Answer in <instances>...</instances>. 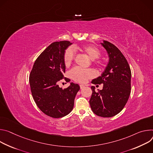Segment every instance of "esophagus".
<instances>
[{"label":"esophagus","instance_id":"1","mask_svg":"<svg viewBox=\"0 0 153 153\" xmlns=\"http://www.w3.org/2000/svg\"><path fill=\"white\" fill-rule=\"evenodd\" d=\"M79 86H80V89H82V88H84V86H84V85H82V84H80Z\"/></svg>","mask_w":153,"mask_h":153}]
</instances>
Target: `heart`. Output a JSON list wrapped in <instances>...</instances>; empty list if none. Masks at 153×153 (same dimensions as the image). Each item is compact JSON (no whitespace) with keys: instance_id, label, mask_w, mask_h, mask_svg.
<instances>
[{"instance_id":"b5f03b06","label":"heart","mask_w":153,"mask_h":153,"mask_svg":"<svg viewBox=\"0 0 153 153\" xmlns=\"http://www.w3.org/2000/svg\"><path fill=\"white\" fill-rule=\"evenodd\" d=\"M74 50H79L86 54L91 60H95L99 58L101 55L100 50L95 46L92 45H82L81 46H74L68 48L64 55V62L66 67L69 66L75 57ZM95 73L92 69L83 70L75 67L71 72V78L79 82H84L89 78L95 76Z\"/></svg>"}]
</instances>
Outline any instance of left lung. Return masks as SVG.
I'll return each mask as SVG.
<instances>
[{"mask_svg":"<svg viewBox=\"0 0 153 153\" xmlns=\"http://www.w3.org/2000/svg\"><path fill=\"white\" fill-rule=\"evenodd\" d=\"M100 44L106 50L109 61L101 76L92 81L94 84H103V87L98 92L94 86L91 87L89 103L97 115L112 117L123 109L128 100L131 72L126 59L116 46L106 41Z\"/></svg>","mask_w":153,"mask_h":153,"instance_id":"obj_1","label":"left lung"}]
</instances>
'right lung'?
Segmentation results:
<instances>
[{"label": "right lung", "mask_w": 153, "mask_h": 153, "mask_svg": "<svg viewBox=\"0 0 153 153\" xmlns=\"http://www.w3.org/2000/svg\"><path fill=\"white\" fill-rule=\"evenodd\" d=\"M72 43L62 41L48 46L35 61L29 77L31 94L40 110L48 116L61 118L73 109L74 100L80 88L78 84L69 82L70 86L62 89L58 82L64 77L65 65V50Z\"/></svg>", "instance_id": "obj_1"}]
</instances>
